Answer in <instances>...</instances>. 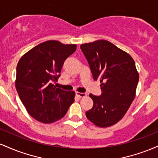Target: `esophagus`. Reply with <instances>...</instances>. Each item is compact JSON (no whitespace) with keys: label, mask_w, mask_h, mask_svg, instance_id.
<instances>
[{"label":"esophagus","mask_w":158,"mask_h":158,"mask_svg":"<svg viewBox=\"0 0 158 158\" xmlns=\"http://www.w3.org/2000/svg\"><path fill=\"white\" fill-rule=\"evenodd\" d=\"M76 94H77V96H78V97H80V98L86 97V95H87V94L85 93H81V92H77Z\"/></svg>","instance_id":"obj_1"}]
</instances>
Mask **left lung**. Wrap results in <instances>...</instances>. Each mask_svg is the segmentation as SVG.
Segmentation results:
<instances>
[{
    "mask_svg": "<svg viewBox=\"0 0 158 158\" xmlns=\"http://www.w3.org/2000/svg\"><path fill=\"white\" fill-rule=\"evenodd\" d=\"M80 48L102 90L100 96L89 95L94 106L85 113L87 118L101 128L113 126L124 117L135 97L139 74L135 61L106 40L83 44Z\"/></svg>",
    "mask_w": 158,
    "mask_h": 158,
    "instance_id": "obj_1",
    "label": "left lung"
}]
</instances>
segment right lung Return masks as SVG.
<instances>
[{
	"label": "right lung",
	"mask_w": 158,
	"mask_h": 158,
	"mask_svg": "<svg viewBox=\"0 0 158 158\" xmlns=\"http://www.w3.org/2000/svg\"><path fill=\"white\" fill-rule=\"evenodd\" d=\"M77 50L76 44L48 41L29 50L16 68L15 87L31 117L43 123L62 118L74 102L75 92L56 88L64 61Z\"/></svg>",
	"instance_id": "right-lung-1"
}]
</instances>
